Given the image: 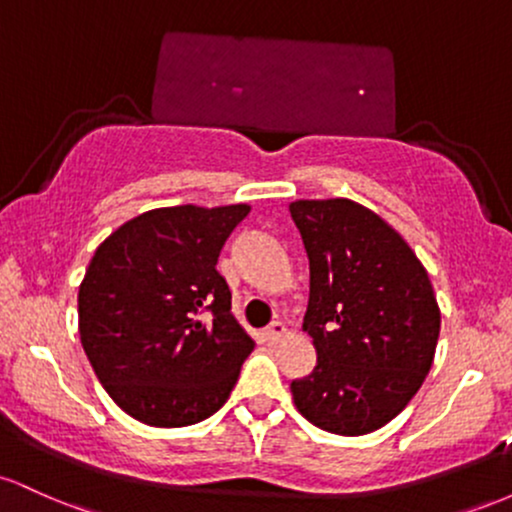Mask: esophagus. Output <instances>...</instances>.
<instances>
[{
  "label": "esophagus",
  "mask_w": 512,
  "mask_h": 512,
  "mask_svg": "<svg viewBox=\"0 0 512 512\" xmlns=\"http://www.w3.org/2000/svg\"><path fill=\"white\" fill-rule=\"evenodd\" d=\"M264 334H267V339H269V342H279V339L284 337V334H286V325H284V322L274 320L272 325H269L267 330H264Z\"/></svg>",
  "instance_id": "34e87169"
}]
</instances>
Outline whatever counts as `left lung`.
I'll list each match as a JSON object with an SVG mask.
<instances>
[{
    "mask_svg": "<svg viewBox=\"0 0 512 512\" xmlns=\"http://www.w3.org/2000/svg\"><path fill=\"white\" fill-rule=\"evenodd\" d=\"M310 262L303 330L313 373L291 383L296 409L337 436L378 431L431 370L440 310L431 279L390 223L351 199L289 204Z\"/></svg>",
    "mask_w": 512,
    "mask_h": 512,
    "instance_id": "8db88e82",
    "label": "left lung"
}]
</instances>
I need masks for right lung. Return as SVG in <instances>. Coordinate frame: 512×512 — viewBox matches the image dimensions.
Masks as SVG:
<instances>
[{
  "label": "right lung",
  "mask_w": 512,
  "mask_h": 512,
  "mask_svg": "<svg viewBox=\"0 0 512 512\" xmlns=\"http://www.w3.org/2000/svg\"><path fill=\"white\" fill-rule=\"evenodd\" d=\"M248 204L151 209L98 245L79 286V334L113 402L158 428L219 411L255 342L216 272Z\"/></svg>",
  "instance_id": "obj_1"
}]
</instances>
